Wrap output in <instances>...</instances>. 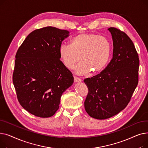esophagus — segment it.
<instances>
[{"mask_svg": "<svg viewBox=\"0 0 148 148\" xmlns=\"http://www.w3.org/2000/svg\"><path fill=\"white\" fill-rule=\"evenodd\" d=\"M74 82L77 83V82H82V79H80L79 77H77L76 76H74Z\"/></svg>", "mask_w": 148, "mask_h": 148, "instance_id": "1", "label": "esophagus"}]
</instances>
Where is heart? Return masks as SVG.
<instances>
[{
    "label": "heart",
    "instance_id": "obj_1",
    "mask_svg": "<svg viewBox=\"0 0 148 148\" xmlns=\"http://www.w3.org/2000/svg\"><path fill=\"white\" fill-rule=\"evenodd\" d=\"M112 47L109 40L104 36L94 34H80L73 37L70 45L62 44L59 49L61 60L68 69L74 68L80 58V63L75 72L84 74L91 70L97 73L105 67L109 59Z\"/></svg>",
    "mask_w": 148,
    "mask_h": 148
}]
</instances>
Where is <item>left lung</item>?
<instances>
[{
  "instance_id": "obj_1",
  "label": "left lung",
  "mask_w": 148,
  "mask_h": 148,
  "mask_svg": "<svg viewBox=\"0 0 148 148\" xmlns=\"http://www.w3.org/2000/svg\"><path fill=\"white\" fill-rule=\"evenodd\" d=\"M113 58L99 74L84 80L88 88L84 108L92 118L106 119L117 114L129 103L138 82L139 58L129 36L110 27Z\"/></svg>"
}]
</instances>
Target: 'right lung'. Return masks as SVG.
I'll list each match as a JSON object with an SVG mask.
<instances>
[{
  "label": "right lung",
  "mask_w": 148,
  "mask_h": 148,
  "mask_svg": "<svg viewBox=\"0 0 148 148\" xmlns=\"http://www.w3.org/2000/svg\"><path fill=\"white\" fill-rule=\"evenodd\" d=\"M69 34L51 26L35 30L15 55L12 82L18 100L26 110L38 117L54 115L62 94L74 82L59 54V47Z\"/></svg>",
  "instance_id": "add662e5"
}]
</instances>
